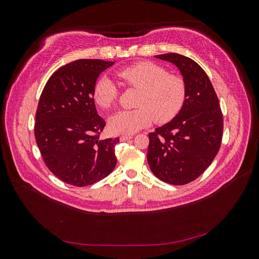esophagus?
Returning <instances> with one entry per match:
<instances>
[{"label": "esophagus", "mask_w": 259, "mask_h": 259, "mask_svg": "<svg viewBox=\"0 0 259 259\" xmlns=\"http://www.w3.org/2000/svg\"><path fill=\"white\" fill-rule=\"evenodd\" d=\"M133 138V135H122L120 137V140L121 142H125V140H128V139H132Z\"/></svg>", "instance_id": "esophagus-1"}]
</instances>
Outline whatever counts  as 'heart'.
Returning <instances> with one entry per match:
<instances>
[{
  "mask_svg": "<svg viewBox=\"0 0 259 259\" xmlns=\"http://www.w3.org/2000/svg\"><path fill=\"white\" fill-rule=\"evenodd\" d=\"M117 76L140 92L136 101L139 108L119 111L109 119V127L115 134H134L154 119L165 123L180 111L186 101L185 81L152 62H139L124 68ZM93 96L100 107L111 108L119 97V88L111 77L100 76L94 86Z\"/></svg>",
  "mask_w": 259,
  "mask_h": 259,
  "instance_id": "b5f03b06",
  "label": "heart"
}]
</instances>
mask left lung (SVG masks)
Here are the masks:
<instances>
[{
  "label": "left lung",
  "instance_id": "obj_1",
  "mask_svg": "<svg viewBox=\"0 0 259 259\" xmlns=\"http://www.w3.org/2000/svg\"><path fill=\"white\" fill-rule=\"evenodd\" d=\"M155 58L177 67L187 97L173 119L149 134L147 160L160 180L180 186L197 179L215 159L223 138V114L213 85L197 62L176 53Z\"/></svg>",
  "mask_w": 259,
  "mask_h": 259
}]
</instances>
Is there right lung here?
Masks as SVG:
<instances>
[{"instance_id": "1", "label": "right lung", "mask_w": 259, "mask_h": 259, "mask_svg": "<svg viewBox=\"0 0 259 259\" xmlns=\"http://www.w3.org/2000/svg\"><path fill=\"white\" fill-rule=\"evenodd\" d=\"M114 61L79 59L54 72L38 101L34 135L46 166L66 184L84 187L107 177L116 165L119 138L100 139L105 120L93 92L99 74Z\"/></svg>"}]
</instances>
